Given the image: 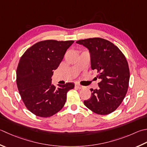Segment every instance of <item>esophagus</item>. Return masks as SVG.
<instances>
[{
	"label": "esophagus",
	"instance_id": "obj_1",
	"mask_svg": "<svg viewBox=\"0 0 147 147\" xmlns=\"http://www.w3.org/2000/svg\"><path fill=\"white\" fill-rule=\"evenodd\" d=\"M75 88H78V89H82L83 88V86L80 85L79 84H75Z\"/></svg>",
	"mask_w": 147,
	"mask_h": 147
}]
</instances>
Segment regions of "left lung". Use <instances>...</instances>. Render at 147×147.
Returning <instances> with one entry per match:
<instances>
[{"instance_id":"1","label":"left lung","mask_w":147,"mask_h":147,"mask_svg":"<svg viewBox=\"0 0 147 147\" xmlns=\"http://www.w3.org/2000/svg\"><path fill=\"white\" fill-rule=\"evenodd\" d=\"M88 49L92 69L99 73V89L90 88L91 97L84 105L97 114L106 115L116 110L128 90L130 73L124 55L113 43L93 37L76 41Z\"/></svg>"}]
</instances>
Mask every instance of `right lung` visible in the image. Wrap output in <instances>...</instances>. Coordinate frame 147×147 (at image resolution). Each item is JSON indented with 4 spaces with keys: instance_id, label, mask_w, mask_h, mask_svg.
Returning a JSON list of instances; mask_svg holds the SVG:
<instances>
[{
    "instance_id": "obj_1",
    "label": "right lung",
    "mask_w": 147,
    "mask_h": 147,
    "mask_svg": "<svg viewBox=\"0 0 147 147\" xmlns=\"http://www.w3.org/2000/svg\"><path fill=\"white\" fill-rule=\"evenodd\" d=\"M74 41L45 40L28 48L21 57L16 69V84L28 110L36 116L50 117L64 106L67 93L73 83L51 85V76Z\"/></svg>"
}]
</instances>
